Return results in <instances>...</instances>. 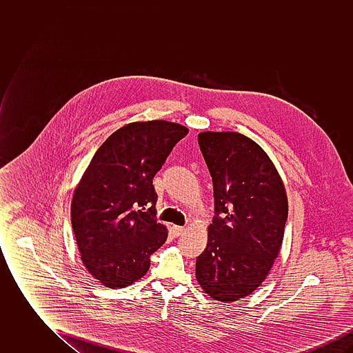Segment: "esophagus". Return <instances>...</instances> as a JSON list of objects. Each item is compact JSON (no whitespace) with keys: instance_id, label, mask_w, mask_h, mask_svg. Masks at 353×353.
<instances>
[{"instance_id":"34e87169","label":"esophagus","mask_w":353,"mask_h":353,"mask_svg":"<svg viewBox=\"0 0 353 353\" xmlns=\"http://www.w3.org/2000/svg\"><path fill=\"white\" fill-rule=\"evenodd\" d=\"M172 229H173V234L176 235V236L183 234L185 230L184 226H177V225H174Z\"/></svg>"}]
</instances>
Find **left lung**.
I'll return each instance as SVG.
<instances>
[{"label":"left lung","mask_w":353,"mask_h":353,"mask_svg":"<svg viewBox=\"0 0 353 353\" xmlns=\"http://www.w3.org/2000/svg\"><path fill=\"white\" fill-rule=\"evenodd\" d=\"M199 144L213 180L216 216L196 278L212 299L236 302L262 285L281 252L285 184L269 154L245 134L205 131Z\"/></svg>","instance_id":"obj_1"}]
</instances>
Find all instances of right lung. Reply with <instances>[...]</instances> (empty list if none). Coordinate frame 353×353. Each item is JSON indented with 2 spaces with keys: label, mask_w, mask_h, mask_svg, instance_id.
Segmentation results:
<instances>
[{
  "label": "right lung",
  "mask_w": 353,
  "mask_h": 353,
  "mask_svg": "<svg viewBox=\"0 0 353 353\" xmlns=\"http://www.w3.org/2000/svg\"><path fill=\"white\" fill-rule=\"evenodd\" d=\"M188 132L167 120L125 124L84 170L71 201V223L84 268L101 285L124 288L137 282L167 241L168 229L153 219L152 180ZM145 205L148 212H142Z\"/></svg>",
  "instance_id": "right-lung-1"
}]
</instances>
